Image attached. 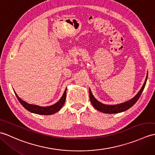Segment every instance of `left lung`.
Wrapping results in <instances>:
<instances>
[{
    "instance_id": "8db88e82",
    "label": "left lung",
    "mask_w": 155,
    "mask_h": 155,
    "mask_svg": "<svg viewBox=\"0 0 155 155\" xmlns=\"http://www.w3.org/2000/svg\"><path fill=\"white\" fill-rule=\"evenodd\" d=\"M148 74L146 77L145 81H144L143 86L141 88L140 91L137 94V95L134 97H133L132 99L128 101L125 103L118 104H114V105H108V104H104L103 103H100L99 101H98L96 98L94 97L91 93V91L89 88V96H90V100L93 106L96 108L97 110H99L101 112H103L104 113H107V114H113V113H121V112H123L128 110V108H130L131 107H133V105L137 103V101L139 100L140 98L141 94H142L143 91L144 90V87H145L147 80Z\"/></svg>"
}]
</instances>
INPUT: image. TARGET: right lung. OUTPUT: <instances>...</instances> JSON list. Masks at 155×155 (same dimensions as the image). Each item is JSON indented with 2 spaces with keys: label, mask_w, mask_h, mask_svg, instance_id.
Here are the masks:
<instances>
[{
  "label": "right lung",
  "mask_w": 155,
  "mask_h": 155,
  "mask_svg": "<svg viewBox=\"0 0 155 155\" xmlns=\"http://www.w3.org/2000/svg\"><path fill=\"white\" fill-rule=\"evenodd\" d=\"M15 93L16 94V98H18V101L20 102V103L22 105L23 107L25 108L27 110L30 111L31 113L42 115H49L57 113V112L60 110L64 105L66 100V94H67V88L65 89L63 94H62V97L61 98V99L59 100L57 103L48 107H41L38 106V105L28 104L27 102L22 101L21 98L16 94L15 92Z\"/></svg>",
  "instance_id": "right-lung-1"
}]
</instances>
